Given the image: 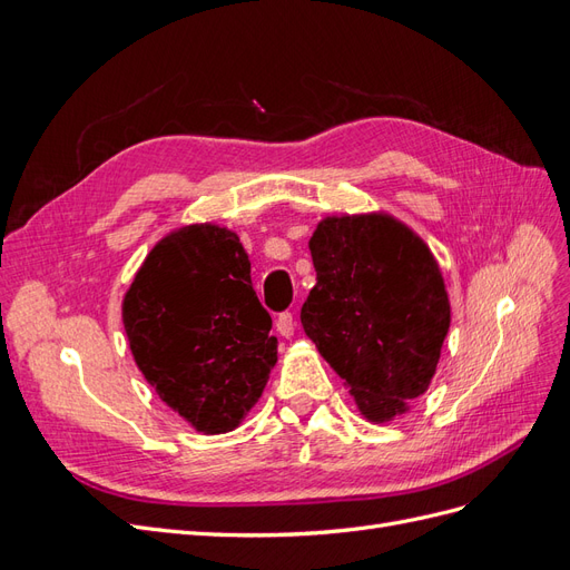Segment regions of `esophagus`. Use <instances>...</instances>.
<instances>
[{
  "label": "esophagus",
  "mask_w": 570,
  "mask_h": 570,
  "mask_svg": "<svg viewBox=\"0 0 570 570\" xmlns=\"http://www.w3.org/2000/svg\"><path fill=\"white\" fill-rule=\"evenodd\" d=\"M275 331H278L283 337L295 335V316H292L289 312L281 314L278 321H275Z\"/></svg>",
  "instance_id": "obj_1"
}]
</instances>
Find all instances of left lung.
<instances>
[{"label":"left lung","instance_id":"obj_1","mask_svg":"<svg viewBox=\"0 0 570 570\" xmlns=\"http://www.w3.org/2000/svg\"><path fill=\"white\" fill-rule=\"evenodd\" d=\"M316 285L304 333L368 423H390L425 394L452 323L438 258L385 212L325 216L308 239Z\"/></svg>","mask_w":570,"mask_h":570}]
</instances>
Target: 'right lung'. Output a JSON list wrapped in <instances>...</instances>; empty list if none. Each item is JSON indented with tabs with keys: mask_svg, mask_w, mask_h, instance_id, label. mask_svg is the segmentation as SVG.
Instances as JSON below:
<instances>
[{
	"mask_svg": "<svg viewBox=\"0 0 570 570\" xmlns=\"http://www.w3.org/2000/svg\"><path fill=\"white\" fill-rule=\"evenodd\" d=\"M120 314L145 381L202 435L243 423L278 361L249 256L218 223L164 235L137 268Z\"/></svg>",
	"mask_w": 570,
	"mask_h": 570,
	"instance_id": "obj_1",
	"label": "right lung"
}]
</instances>
